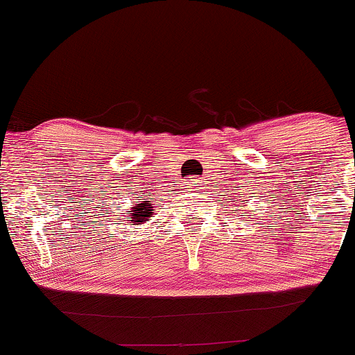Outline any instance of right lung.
<instances>
[{"label":"right lung","mask_w":355,"mask_h":355,"mask_svg":"<svg viewBox=\"0 0 355 355\" xmlns=\"http://www.w3.org/2000/svg\"><path fill=\"white\" fill-rule=\"evenodd\" d=\"M151 216V207L148 202H143V204H136L135 207H131L130 216L126 217L128 220L133 222V225L143 224V222L148 220V217Z\"/></svg>","instance_id":"right-lung-1"}]
</instances>
